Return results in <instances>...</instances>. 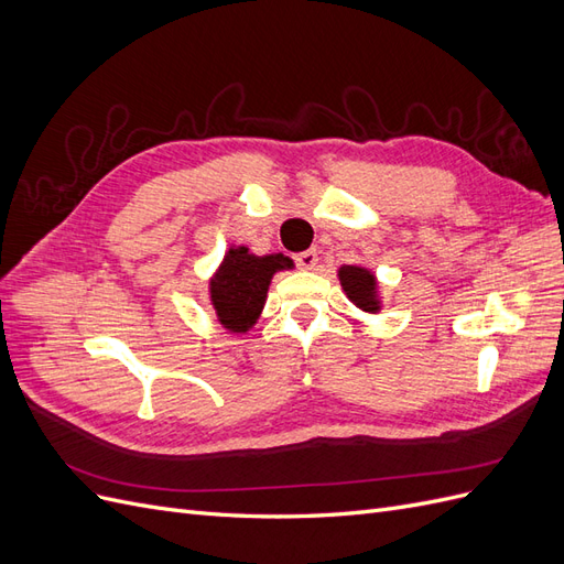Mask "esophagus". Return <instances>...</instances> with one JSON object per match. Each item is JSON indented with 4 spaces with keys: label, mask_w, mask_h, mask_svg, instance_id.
Wrapping results in <instances>:
<instances>
[{
    "label": "esophagus",
    "mask_w": 564,
    "mask_h": 564,
    "mask_svg": "<svg viewBox=\"0 0 564 564\" xmlns=\"http://www.w3.org/2000/svg\"><path fill=\"white\" fill-rule=\"evenodd\" d=\"M294 261L301 270H313L317 265V251L308 249V251H301L294 256Z\"/></svg>",
    "instance_id": "esophagus-1"
}]
</instances>
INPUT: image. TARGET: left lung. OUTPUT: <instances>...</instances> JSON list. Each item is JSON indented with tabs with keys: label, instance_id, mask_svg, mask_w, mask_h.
<instances>
[{
	"label": "left lung",
	"instance_id": "left-lung-1",
	"mask_svg": "<svg viewBox=\"0 0 564 564\" xmlns=\"http://www.w3.org/2000/svg\"><path fill=\"white\" fill-rule=\"evenodd\" d=\"M340 286H344L346 296L362 308L365 313H377L381 311V301L377 294V278L371 275L367 268L360 265H344L338 270Z\"/></svg>",
	"mask_w": 564,
	"mask_h": 564
}]
</instances>
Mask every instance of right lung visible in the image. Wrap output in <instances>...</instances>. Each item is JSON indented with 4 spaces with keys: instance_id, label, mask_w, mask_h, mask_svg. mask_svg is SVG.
<instances>
[{
    "instance_id": "1",
    "label": "right lung",
    "mask_w": 564,
    "mask_h": 564,
    "mask_svg": "<svg viewBox=\"0 0 564 564\" xmlns=\"http://www.w3.org/2000/svg\"><path fill=\"white\" fill-rule=\"evenodd\" d=\"M292 265L282 253L253 256L247 247H230L209 282L218 322L230 332H249L263 311L272 275Z\"/></svg>"
}]
</instances>
